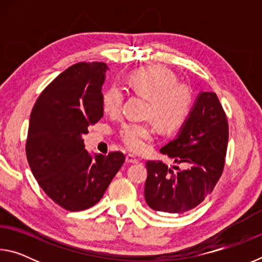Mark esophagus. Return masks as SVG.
I'll list each match as a JSON object with an SVG mask.
<instances>
[{
  "instance_id": "obj_1",
  "label": "esophagus",
  "mask_w": 262,
  "mask_h": 262,
  "mask_svg": "<svg viewBox=\"0 0 262 262\" xmlns=\"http://www.w3.org/2000/svg\"><path fill=\"white\" fill-rule=\"evenodd\" d=\"M126 162L127 163H129V164H135V163H137L139 162V159H137L134 155H127L126 156Z\"/></svg>"
}]
</instances>
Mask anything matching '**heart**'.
<instances>
[{
  "label": "heart",
  "instance_id": "1",
  "mask_svg": "<svg viewBox=\"0 0 262 262\" xmlns=\"http://www.w3.org/2000/svg\"><path fill=\"white\" fill-rule=\"evenodd\" d=\"M135 94L147 99L143 122H126L118 134L127 149L134 152L143 151L151 141L158 126L171 132L180 127L193 106V91L189 85L177 82V76L161 66L137 69L127 78ZM122 105V92L117 86L106 89L103 95V108L107 114H118Z\"/></svg>",
  "mask_w": 262,
  "mask_h": 262
}]
</instances>
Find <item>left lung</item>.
Returning a JSON list of instances; mask_svg holds the SVG:
<instances>
[{"mask_svg": "<svg viewBox=\"0 0 262 262\" xmlns=\"http://www.w3.org/2000/svg\"><path fill=\"white\" fill-rule=\"evenodd\" d=\"M229 123L214 92H202L179 135L161 149L188 168L173 170L162 161H148L144 198L156 211L181 214L212 193L225 165Z\"/></svg>", "mask_w": 262, "mask_h": 262, "instance_id": "left-lung-1", "label": "left lung"}]
</instances>
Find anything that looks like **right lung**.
Listing matches in <instances>:
<instances>
[{
  "label": "right lung",
  "mask_w": 262,
  "mask_h": 262,
  "mask_svg": "<svg viewBox=\"0 0 262 262\" xmlns=\"http://www.w3.org/2000/svg\"><path fill=\"white\" fill-rule=\"evenodd\" d=\"M106 69L104 62L73 64L43 89L30 115L25 150L31 171L43 192L69 211L95 206L126 159L120 151L92 159L82 140L104 115Z\"/></svg>",
  "instance_id": "right-lung-1"
}]
</instances>
